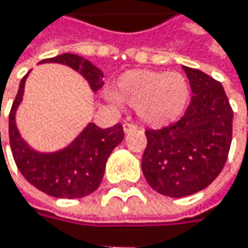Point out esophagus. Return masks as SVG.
Masks as SVG:
<instances>
[{
    "instance_id": "esophagus-1",
    "label": "esophagus",
    "mask_w": 248,
    "mask_h": 248,
    "mask_svg": "<svg viewBox=\"0 0 248 248\" xmlns=\"http://www.w3.org/2000/svg\"><path fill=\"white\" fill-rule=\"evenodd\" d=\"M138 129V126L133 124H127V122H124V132L127 135V133H130V132H133V130H136Z\"/></svg>"
}]
</instances>
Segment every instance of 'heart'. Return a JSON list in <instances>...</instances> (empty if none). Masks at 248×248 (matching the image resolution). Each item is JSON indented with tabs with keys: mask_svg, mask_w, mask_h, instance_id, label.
Wrapping results in <instances>:
<instances>
[{
	"mask_svg": "<svg viewBox=\"0 0 248 248\" xmlns=\"http://www.w3.org/2000/svg\"><path fill=\"white\" fill-rule=\"evenodd\" d=\"M109 99L135 108L143 124L162 127L184 113L189 100V83L178 72L129 70L119 77L118 96L109 94Z\"/></svg>",
	"mask_w": 248,
	"mask_h": 248,
	"instance_id": "obj_1",
	"label": "heart"
}]
</instances>
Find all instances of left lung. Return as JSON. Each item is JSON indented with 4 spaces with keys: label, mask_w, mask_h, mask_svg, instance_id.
Instances as JSON below:
<instances>
[{
    "label": "left lung",
    "mask_w": 248,
    "mask_h": 248,
    "mask_svg": "<svg viewBox=\"0 0 248 248\" xmlns=\"http://www.w3.org/2000/svg\"><path fill=\"white\" fill-rule=\"evenodd\" d=\"M192 97L176 124L146 130L142 172L156 192L181 198L207 188L225 165L232 110L221 83L201 70L182 66Z\"/></svg>",
    "instance_id": "left-lung-1"
}]
</instances>
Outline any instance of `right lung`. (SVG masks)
<instances>
[{"label": "right lung", "instance_id": "add662e5", "mask_svg": "<svg viewBox=\"0 0 248 248\" xmlns=\"http://www.w3.org/2000/svg\"><path fill=\"white\" fill-rule=\"evenodd\" d=\"M44 63H57L72 67L87 80L94 93L105 84L103 72L81 56L64 53L53 59H46L38 64ZM28 75L30 72L20 81L18 93L10 112V145L20 172L37 189L56 198L70 200L90 195L99 188L103 179L109 155L124 140L122 124L100 129L90 122L63 149L54 152L34 149L23 139L16 122Z\"/></svg>", "mask_w": 248, "mask_h": 248}]
</instances>
